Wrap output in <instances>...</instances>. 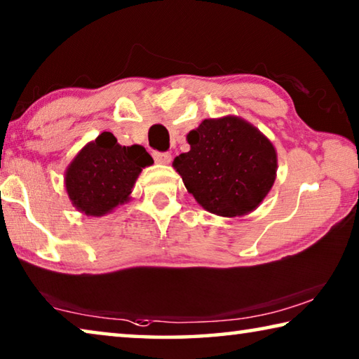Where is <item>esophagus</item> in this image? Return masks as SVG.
<instances>
[{"instance_id": "34e87169", "label": "esophagus", "mask_w": 359, "mask_h": 359, "mask_svg": "<svg viewBox=\"0 0 359 359\" xmlns=\"http://www.w3.org/2000/svg\"><path fill=\"white\" fill-rule=\"evenodd\" d=\"M153 158H155V161L158 164H169L170 159H172V156H170V153H159V151L153 153Z\"/></svg>"}]
</instances>
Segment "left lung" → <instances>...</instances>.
Instances as JSON below:
<instances>
[{
	"label": "left lung",
	"mask_w": 359,
	"mask_h": 359,
	"mask_svg": "<svg viewBox=\"0 0 359 359\" xmlns=\"http://www.w3.org/2000/svg\"><path fill=\"white\" fill-rule=\"evenodd\" d=\"M190 151L172 166L201 208L241 217L260 206L276 179L278 156L269 137L240 116L209 118L187 134Z\"/></svg>",
	"instance_id": "left-lung-1"
}]
</instances>
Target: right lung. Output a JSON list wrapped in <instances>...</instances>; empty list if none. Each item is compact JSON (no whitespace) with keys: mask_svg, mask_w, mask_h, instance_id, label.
<instances>
[{"mask_svg":"<svg viewBox=\"0 0 359 359\" xmlns=\"http://www.w3.org/2000/svg\"><path fill=\"white\" fill-rule=\"evenodd\" d=\"M151 164L142 145L123 147L111 133H102L68 164L67 195L79 212L102 217L130 200L142 169Z\"/></svg>","mask_w":359,"mask_h":359,"instance_id":"right-lung-1","label":"right lung"}]
</instances>
